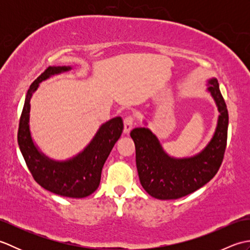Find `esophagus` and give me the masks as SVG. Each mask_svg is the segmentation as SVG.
I'll use <instances>...</instances> for the list:
<instances>
[{"mask_svg": "<svg viewBox=\"0 0 250 250\" xmlns=\"http://www.w3.org/2000/svg\"><path fill=\"white\" fill-rule=\"evenodd\" d=\"M133 125H134V119L133 117L131 116H126L125 120H124V132L125 134H128L129 132L131 131V129L133 128Z\"/></svg>", "mask_w": 250, "mask_h": 250, "instance_id": "1", "label": "esophagus"}]
</instances>
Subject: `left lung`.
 I'll return each mask as SVG.
<instances>
[{"instance_id":"obj_1","label":"left lung","mask_w":250,"mask_h":250,"mask_svg":"<svg viewBox=\"0 0 250 250\" xmlns=\"http://www.w3.org/2000/svg\"><path fill=\"white\" fill-rule=\"evenodd\" d=\"M206 87L219 115L213 136L200 152L191 157H173L164 150L158 136L148 128L131 131L141 185L153 198L179 199L203 187L218 172L227 146L229 115L217 79H208Z\"/></svg>"}]
</instances>
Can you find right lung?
Listing matches in <instances>:
<instances>
[{
	"mask_svg": "<svg viewBox=\"0 0 250 250\" xmlns=\"http://www.w3.org/2000/svg\"><path fill=\"white\" fill-rule=\"evenodd\" d=\"M72 66H49L32 83L25 95L18 130V145L28 168L44 189L58 195L81 199L92 194L98 189L101 174L106 159L124 130L120 116L111 118L100 125L89 144L66 160H55L35 144L30 129V110L32 95L40 83L51 76L72 70Z\"/></svg>",
	"mask_w": 250,
	"mask_h": 250,
	"instance_id": "add662e5",
	"label": "right lung"
}]
</instances>
